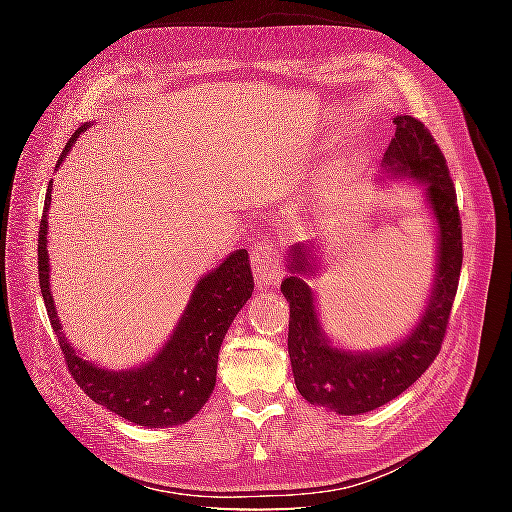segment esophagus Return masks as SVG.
I'll return each mask as SVG.
<instances>
[{
    "mask_svg": "<svg viewBox=\"0 0 512 512\" xmlns=\"http://www.w3.org/2000/svg\"><path fill=\"white\" fill-rule=\"evenodd\" d=\"M282 252L273 243L252 245L254 277L260 284H277L282 280Z\"/></svg>",
    "mask_w": 512,
    "mask_h": 512,
    "instance_id": "esophagus-1",
    "label": "esophagus"
}]
</instances>
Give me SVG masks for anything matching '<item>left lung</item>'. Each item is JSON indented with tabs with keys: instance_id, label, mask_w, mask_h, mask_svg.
Returning <instances> with one entry per match:
<instances>
[{
	"instance_id": "8db88e82",
	"label": "left lung",
	"mask_w": 512,
	"mask_h": 512,
	"mask_svg": "<svg viewBox=\"0 0 512 512\" xmlns=\"http://www.w3.org/2000/svg\"><path fill=\"white\" fill-rule=\"evenodd\" d=\"M384 168L423 185L429 209L438 224V275L429 305L414 331L393 348L346 352L333 348L318 322L312 288L303 277L312 269L305 245L290 252L292 275L282 282L290 303L288 354L299 393L337 414H363L384 406L421 378L436 359L459 286L463 247L457 192L446 158L423 121L395 117V136L384 153ZM314 273V271H312Z\"/></svg>"
}]
</instances>
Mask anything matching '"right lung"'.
<instances>
[{"instance_id":"add662e5","label":"right lung","mask_w":512,"mask_h":512,"mask_svg":"<svg viewBox=\"0 0 512 512\" xmlns=\"http://www.w3.org/2000/svg\"><path fill=\"white\" fill-rule=\"evenodd\" d=\"M83 130L87 128L81 126L72 134L66 149L61 151L59 162L64 160L76 136ZM51 185L53 181H49V190H46L44 215L38 232V282L46 314H49L74 382L96 404L130 423L143 427H173L188 423L209 401L215 374H218L222 339L230 322L235 320L239 309L254 292L247 250L230 254L218 269H213L198 282L173 337L168 339L158 356H153L143 367L108 371L76 354L61 333V324L55 314L49 290V254H46V226H49L46 211L51 207Z\"/></svg>"}]
</instances>
